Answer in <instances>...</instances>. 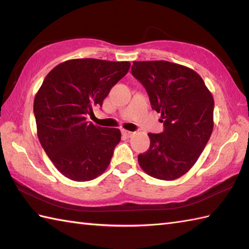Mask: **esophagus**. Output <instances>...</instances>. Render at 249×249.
<instances>
[{
    "label": "esophagus",
    "instance_id": "34e87169",
    "mask_svg": "<svg viewBox=\"0 0 249 249\" xmlns=\"http://www.w3.org/2000/svg\"><path fill=\"white\" fill-rule=\"evenodd\" d=\"M135 133L133 131H129V130H122V135H123L125 138H130V137H133Z\"/></svg>",
    "mask_w": 249,
    "mask_h": 249
}]
</instances>
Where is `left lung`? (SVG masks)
<instances>
[{
	"label": "left lung",
	"mask_w": 249,
	"mask_h": 249,
	"mask_svg": "<svg viewBox=\"0 0 249 249\" xmlns=\"http://www.w3.org/2000/svg\"><path fill=\"white\" fill-rule=\"evenodd\" d=\"M131 73L165 126L161 134H149L151 144L138 155L139 165L155 178H178L195 165L213 131L212 94L197 72L176 63L134 62Z\"/></svg>",
	"instance_id": "8db88e82"
}]
</instances>
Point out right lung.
I'll return each mask as SVG.
<instances>
[{
    "mask_svg": "<svg viewBox=\"0 0 249 249\" xmlns=\"http://www.w3.org/2000/svg\"><path fill=\"white\" fill-rule=\"evenodd\" d=\"M129 67V62L75 59L56 65L46 76L34 99L37 136L64 177L91 181L108 168L121 131L89 123L86 116L95 106L102 107Z\"/></svg>",
    "mask_w": 249,
    "mask_h": 249,
    "instance_id": "right-lung-1",
    "label": "right lung"
}]
</instances>
